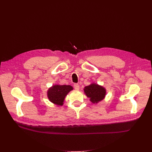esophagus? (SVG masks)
Instances as JSON below:
<instances>
[{
    "mask_svg": "<svg viewBox=\"0 0 152 152\" xmlns=\"http://www.w3.org/2000/svg\"><path fill=\"white\" fill-rule=\"evenodd\" d=\"M74 88L75 89H79V88H80V86L78 83H74Z\"/></svg>",
    "mask_w": 152,
    "mask_h": 152,
    "instance_id": "obj_1",
    "label": "esophagus"
}]
</instances>
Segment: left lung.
I'll return each instance as SVG.
<instances>
[{
  "label": "left lung",
  "instance_id": "1",
  "mask_svg": "<svg viewBox=\"0 0 152 152\" xmlns=\"http://www.w3.org/2000/svg\"><path fill=\"white\" fill-rule=\"evenodd\" d=\"M84 92L93 103H97L102 101L106 95L105 89L95 83H92L91 85L85 87Z\"/></svg>",
  "mask_w": 152,
  "mask_h": 152
}]
</instances>
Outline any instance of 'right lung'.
Instances as JSON below:
<instances>
[{"label": "right lung", "mask_w": 152, "mask_h": 152, "mask_svg": "<svg viewBox=\"0 0 152 152\" xmlns=\"http://www.w3.org/2000/svg\"><path fill=\"white\" fill-rule=\"evenodd\" d=\"M72 89V87L70 86H53L48 91V99L54 104L63 105L65 96Z\"/></svg>", "instance_id": "right-lung-1"}]
</instances>
